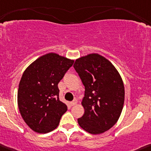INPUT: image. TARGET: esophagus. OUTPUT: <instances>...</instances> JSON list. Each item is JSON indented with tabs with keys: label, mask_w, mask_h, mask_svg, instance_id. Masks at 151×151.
<instances>
[{
	"label": "esophagus",
	"mask_w": 151,
	"mask_h": 151,
	"mask_svg": "<svg viewBox=\"0 0 151 151\" xmlns=\"http://www.w3.org/2000/svg\"><path fill=\"white\" fill-rule=\"evenodd\" d=\"M70 104L71 106H74V105L77 104V100H76V99H75V100H73V101H72V102H70Z\"/></svg>",
	"instance_id": "1"
}]
</instances>
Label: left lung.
Returning <instances> with one entry per match:
<instances>
[{
    "label": "left lung",
    "mask_w": 151,
    "mask_h": 151,
    "mask_svg": "<svg viewBox=\"0 0 151 151\" xmlns=\"http://www.w3.org/2000/svg\"><path fill=\"white\" fill-rule=\"evenodd\" d=\"M85 87L82 105L84 114L79 126L93 134L105 132L120 117L124 102V86L119 72L98 54L76 60L73 65Z\"/></svg>",
    "instance_id": "1"
}]
</instances>
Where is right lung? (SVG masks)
<instances>
[{"label":"right lung","mask_w":151,"mask_h":151,"mask_svg":"<svg viewBox=\"0 0 151 151\" xmlns=\"http://www.w3.org/2000/svg\"><path fill=\"white\" fill-rule=\"evenodd\" d=\"M73 63L49 53L24 70L19 85L18 106L22 119L33 131L47 133L59 125L68 107L59 98L58 83Z\"/></svg>","instance_id":"right-lung-1"}]
</instances>
